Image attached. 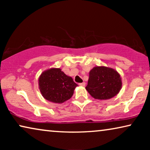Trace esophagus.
I'll list each match as a JSON object with an SVG mask.
<instances>
[{
  "mask_svg": "<svg viewBox=\"0 0 150 150\" xmlns=\"http://www.w3.org/2000/svg\"><path fill=\"white\" fill-rule=\"evenodd\" d=\"M85 82H83V83H79V85H80V86H82V87H85Z\"/></svg>",
  "mask_w": 150,
  "mask_h": 150,
  "instance_id": "esophagus-1",
  "label": "esophagus"
}]
</instances>
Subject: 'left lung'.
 I'll list each match as a JSON object with an SVG mask.
<instances>
[{
  "label": "left lung",
  "instance_id": "1",
  "mask_svg": "<svg viewBox=\"0 0 150 150\" xmlns=\"http://www.w3.org/2000/svg\"><path fill=\"white\" fill-rule=\"evenodd\" d=\"M122 87V78L115 69L106 66H96L89 71L85 89L94 99L104 100L117 95Z\"/></svg>",
  "mask_w": 150,
  "mask_h": 150
}]
</instances>
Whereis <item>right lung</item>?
I'll list each match as a JSON object with an SVG mask.
<instances>
[{
    "instance_id": "1",
    "label": "right lung",
    "mask_w": 150,
    "mask_h": 150,
    "mask_svg": "<svg viewBox=\"0 0 150 150\" xmlns=\"http://www.w3.org/2000/svg\"><path fill=\"white\" fill-rule=\"evenodd\" d=\"M39 89L44 99L53 103L62 104L70 99L78 85L72 78L60 68L46 69L38 79Z\"/></svg>"
}]
</instances>
